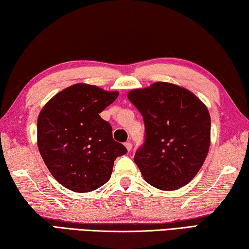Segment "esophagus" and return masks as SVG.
<instances>
[{
  "label": "esophagus",
  "instance_id": "1",
  "mask_svg": "<svg viewBox=\"0 0 249 249\" xmlns=\"http://www.w3.org/2000/svg\"><path fill=\"white\" fill-rule=\"evenodd\" d=\"M125 147H126V149H127L128 151H130V150H132V142H125Z\"/></svg>",
  "mask_w": 249,
  "mask_h": 249
}]
</instances>
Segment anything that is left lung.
<instances>
[{
	"mask_svg": "<svg viewBox=\"0 0 249 249\" xmlns=\"http://www.w3.org/2000/svg\"><path fill=\"white\" fill-rule=\"evenodd\" d=\"M142 116L145 138L134 161L160 190H177L195 178L210 147L208 108L190 91L167 82L128 93Z\"/></svg>",
	"mask_w": 249,
	"mask_h": 249,
	"instance_id": "8db88e82",
	"label": "left lung"
}]
</instances>
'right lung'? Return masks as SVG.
I'll return each instance as SVG.
<instances>
[{
    "mask_svg": "<svg viewBox=\"0 0 249 249\" xmlns=\"http://www.w3.org/2000/svg\"><path fill=\"white\" fill-rule=\"evenodd\" d=\"M117 96L116 91L78 83L59 92L41 109L39 153L50 174L67 189L90 192L102 187L111 178L114 160L127 153L100 116Z\"/></svg>",
    "mask_w": 249,
    "mask_h": 249,
    "instance_id": "right-lung-1",
    "label": "right lung"
}]
</instances>
